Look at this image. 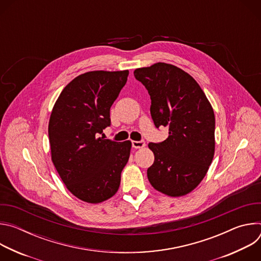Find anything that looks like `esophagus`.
I'll list each match as a JSON object with an SVG mask.
<instances>
[{
  "label": "esophagus",
  "instance_id": "1",
  "mask_svg": "<svg viewBox=\"0 0 261 261\" xmlns=\"http://www.w3.org/2000/svg\"><path fill=\"white\" fill-rule=\"evenodd\" d=\"M132 146H133L134 148H142V147L145 146V142H144L143 140H141V141H135V140H133V141H132Z\"/></svg>",
  "mask_w": 261,
  "mask_h": 261
}]
</instances>
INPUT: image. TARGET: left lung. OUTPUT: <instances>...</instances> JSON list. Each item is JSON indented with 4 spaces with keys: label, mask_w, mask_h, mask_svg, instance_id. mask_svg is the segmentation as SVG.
<instances>
[{
    "label": "left lung",
    "mask_w": 261,
    "mask_h": 261,
    "mask_svg": "<svg viewBox=\"0 0 261 261\" xmlns=\"http://www.w3.org/2000/svg\"><path fill=\"white\" fill-rule=\"evenodd\" d=\"M134 76L151 96L155 126L168 127L169 133L160 143H148L155 161L147 178L167 196L187 195L203 179L215 155L213 107L197 82L174 65L137 68Z\"/></svg>",
    "instance_id": "1"
}]
</instances>
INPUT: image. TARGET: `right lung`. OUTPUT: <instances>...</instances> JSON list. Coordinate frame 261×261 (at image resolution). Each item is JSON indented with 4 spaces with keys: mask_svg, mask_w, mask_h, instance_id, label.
Masks as SVG:
<instances>
[{
    "mask_svg": "<svg viewBox=\"0 0 261 261\" xmlns=\"http://www.w3.org/2000/svg\"><path fill=\"white\" fill-rule=\"evenodd\" d=\"M128 70L90 71L70 82L48 123L51 161L79 199L100 203L119 190L132 143L99 137L110 125V107L127 83Z\"/></svg>",
    "mask_w": 261,
    "mask_h": 261,
    "instance_id": "right-lung-1",
    "label": "right lung"
}]
</instances>
